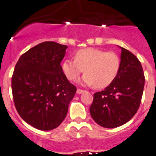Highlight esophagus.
I'll return each mask as SVG.
<instances>
[{"mask_svg": "<svg viewBox=\"0 0 156 156\" xmlns=\"http://www.w3.org/2000/svg\"><path fill=\"white\" fill-rule=\"evenodd\" d=\"M84 92H85V90H82V89H78V90H77V94H82V93H84Z\"/></svg>", "mask_w": 156, "mask_h": 156, "instance_id": "34e87169", "label": "esophagus"}]
</instances>
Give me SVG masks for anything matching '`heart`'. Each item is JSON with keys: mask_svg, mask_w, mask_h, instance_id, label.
<instances>
[{"mask_svg": "<svg viewBox=\"0 0 156 156\" xmlns=\"http://www.w3.org/2000/svg\"><path fill=\"white\" fill-rule=\"evenodd\" d=\"M120 59L114 52H107L97 48H84L76 51L74 58H66L62 69L68 80L74 81L85 70L82 82L104 88L110 85L117 76Z\"/></svg>", "mask_w": 156, "mask_h": 156, "instance_id": "1", "label": "heart"}]
</instances>
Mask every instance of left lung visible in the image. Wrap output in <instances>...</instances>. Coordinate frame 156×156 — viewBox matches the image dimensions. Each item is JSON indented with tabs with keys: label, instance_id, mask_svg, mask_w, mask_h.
Masks as SVG:
<instances>
[{
	"label": "left lung",
	"instance_id": "1",
	"mask_svg": "<svg viewBox=\"0 0 156 156\" xmlns=\"http://www.w3.org/2000/svg\"><path fill=\"white\" fill-rule=\"evenodd\" d=\"M121 48L120 67L114 81L94 94L90 115L100 126L112 129L133 118L141 102L144 74L140 62L132 52Z\"/></svg>",
	"mask_w": 156,
	"mask_h": 156
}]
</instances>
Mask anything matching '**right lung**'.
<instances>
[{"label":"right lung","mask_w":156,"mask_h":156,"mask_svg":"<svg viewBox=\"0 0 156 156\" xmlns=\"http://www.w3.org/2000/svg\"><path fill=\"white\" fill-rule=\"evenodd\" d=\"M66 48L44 42L23 53L16 64L12 77L14 105L21 118L40 130L59 126L77 90L60 65Z\"/></svg>","instance_id":"1"}]
</instances>
